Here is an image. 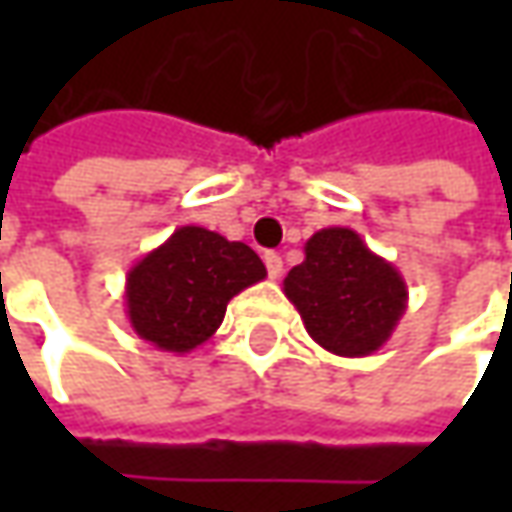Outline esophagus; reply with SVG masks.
<instances>
[{"instance_id":"1","label":"esophagus","mask_w":512,"mask_h":512,"mask_svg":"<svg viewBox=\"0 0 512 512\" xmlns=\"http://www.w3.org/2000/svg\"><path fill=\"white\" fill-rule=\"evenodd\" d=\"M265 267L270 279H279V276H282V270H285V262H282V256H279V253H265Z\"/></svg>"}]
</instances>
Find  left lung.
<instances>
[{"mask_svg":"<svg viewBox=\"0 0 512 512\" xmlns=\"http://www.w3.org/2000/svg\"><path fill=\"white\" fill-rule=\"evenodd\" d=\"M285 296L310 339L347 359L376 353L407 310L404 276L350 227H322L305 242V262L285 276Z\"/></svg>","mask_w":512,"mask_h":512,"instance_id":"1","label":"left lung"}]
</instances>
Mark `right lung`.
<instances>
[{"label":"right lung","instance_id":"right-lung-1","mask_svg":"<svg viewBox=\"0 0 512 512\" xmlns=\"http://www.w3.org/2000/svg\"><path fill=\"white\" fill-rule=\"evenodd\" d=\"M267 276L245 242L199 225L176 227L125 279V313L139 339L165 353H190L225 319L227 302Z\"/></svg>","mask_w":512,"mask_h":512}]
</instances>
